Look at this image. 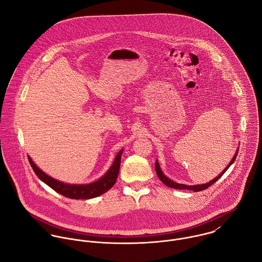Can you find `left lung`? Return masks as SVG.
<instances>
[{
	"mask_svg": "<svg viewBox=\"0 0 262 262\" xmlns=\"http://www.w3.org/2000/svg\"><path fill=\"white\" fill-rule=\"evenodd\" d=\"M237 153H238V150L236 151V153H235V155L233 156V158H232V160H231V162L227 165V167L225 168L224 170L218 176V177H216L214 180H212L211 182H209V183H207V184H204V185H195V186H187V185H183V184H178V183H176V182H173V181H171L170 179H168L167 177H165L163 173H162V171H161V168H160V166H159V163H158V161L156 160L155 161V170H156V174H157V177L159 178V180L165 185V186H167L168 187H172V188H177V189H191V190H193V191H201V190H203V189H206V188H208L209 187H211L212 185H214L223 174H224L225 172H226V170L230 167V165L235 161V159H236V156H237Z\"/></svg>",
	"mask_w": 262,
	"mask_h": 262,
	"instance_id": "left-lung-1",
	"label": "left lung"
}]
</instances>
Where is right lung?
<instances>
[{"label":"right lung","instance_id":"obj_1","mask_svg":"<svg viewBox=\"0 0 262 262\" xmlns=\"http://www.w3.org/2000/svg\"><path fill=\"white\" fill-rule=\"evenodd\" d=\"M122 153H123V149L119 151V153L117 154V156L113 162L112 166L110 167V169L106 172V174L104 177H102L97 182H94V183L88 184V185H71V184H64L62 182L56 181L53 178L47 176L45 172H43L32 161L30 156H28V160H29L34 172L36 173V176L48 187H51L58 193L67 196V198H70V199L89 200V199H93V198H96V196H99V195L105 193L115 185L118 174H119Z\"/></svg>","mask_w":262,"mask_h":262}]
</instances>
